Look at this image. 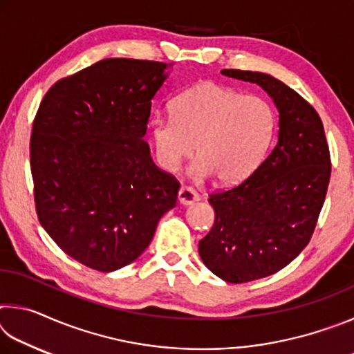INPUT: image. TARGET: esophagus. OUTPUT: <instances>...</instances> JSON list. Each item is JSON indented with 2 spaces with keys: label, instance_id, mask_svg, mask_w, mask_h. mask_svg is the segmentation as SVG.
<instances>
[{
  "label": "esophagus",
  "instance_id": "esophagus-1",
  "mask_svg": "<svg viewBox=\"0 0 354 354\" xmlns=\"http://www.w3.org/2000/svg\"><path fill=\"white\" fill-rule=\"evenodd\" d=\"M198 200H200L198 192H196L194 187H190V185H183L178 192V201L184 206L194 205V203H196Z\"/></svg>",
  "mask_w": 354,
  "mask_h": 354
}]
</instances>
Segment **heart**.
<instances>
[{
  "instance_id": "1",
  "label": "heart",
  "mask_w": 354,
  "mask_h": 354,
  "mask_svg": "<svg viewBox=\"0 0 354 354\" xmlns=\"http://www.w3.org/2000/svg\"><path fill=\"white\" fill-rule=\"evenodd\" d=\"M171 115L149 123L156 159L169 171L195 151L194 171L237 183L259 164L277 127L274 111L257 95H242L215 82H203L173 101Z\"/></svg>"
}]
</instances>
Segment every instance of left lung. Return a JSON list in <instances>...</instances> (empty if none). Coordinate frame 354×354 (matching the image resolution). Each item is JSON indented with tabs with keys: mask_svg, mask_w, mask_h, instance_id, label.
<instances>
[{
	"mask_svg": "<svg viewBox=\"0 0 354 354\" xmlns=\"http://www.w3.org/2000/svg\"><path fill=\"white\" fill-rule=\"evenodd\" d=\"M261 86L279 111L278 143L251 175L212 192V230L198 243L205 266L226 283L266 278L301 253L325 203L331 156L320 115L270 75L221 70Z\"/></svg>",
	"mask_w": 354,
	"mask_h": 354,
	"instance_id": "1",
	"label": "left lung"
}]
</instances>
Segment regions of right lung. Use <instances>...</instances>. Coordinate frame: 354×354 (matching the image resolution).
Returning <instances> with one entry per match:
<instances>
[{"label":"right lung","mask_w":354,"mask_h":354,"mask_svg":"<svg viewBox=\"0 0 354 354\" xmlns=\"http://www.w3.org/2000/svg\"><path fill=\"white\" fill-rule=\"evenodd\" d=\"M167 65L104 59L53 84L29 142L35 212L65 254L98 272L137 259L179 181L160 170L143 136Z\"/></svg>","instance_id":"right-lung-1"}]
</instances>
